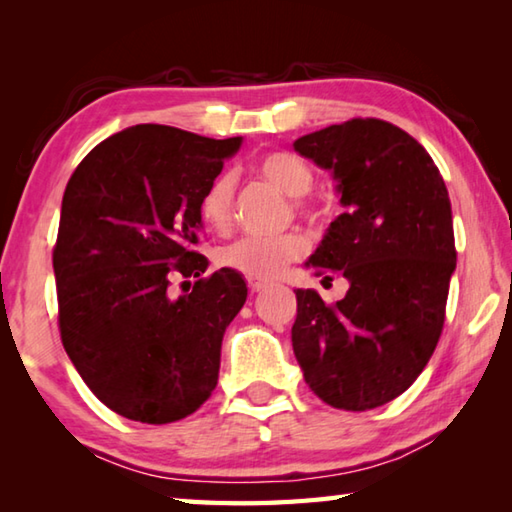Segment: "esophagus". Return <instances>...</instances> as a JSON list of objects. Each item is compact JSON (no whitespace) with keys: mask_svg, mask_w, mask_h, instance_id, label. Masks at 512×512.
Listing matches in <instances>:
<instances>
[{"mask_svg":"<svg viewBox=\"0 0 512 512\" xmlns=\"http://www.w3.org/2000/svg\"><path fill=\"white\" fill-rule=\"evenodd\" d=\"M248 287H250V291H253V293H259V291H264L268 287V282L253 280V277H248Z\"/></svg>","mask_w":512,"mask_h":512,"instance_id":"esophagus-1","label":"esophagus"}]
</instances>
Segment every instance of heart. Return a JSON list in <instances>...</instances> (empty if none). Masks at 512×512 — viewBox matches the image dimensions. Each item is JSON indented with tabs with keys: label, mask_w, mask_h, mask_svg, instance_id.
<instances>
[{
	"label": "heart",
	"mask_w": 512,
	"mask_h": 512,
	"mask_svg": "<svg viewBox=\"0 0 512 512\" xmlns=\"http://www.w3.org/2000/svg\"><path fill=\"white\" fill-rule=\"evenodd\" d=\"M257 173L291 198H302L314 189V171L307 162L284 151L257 160ZM237 180L232 173L216 176L201 198V219L214 230L230 223ZM307 253V239L298 232L282 237H241L219 248L216 262L253 280H273L284 268Z\"/></svg>",
	"instance_id": "1"
}]
</instances>
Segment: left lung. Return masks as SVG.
Returning <instances> with one entry per match:
<instances>
[{"instance_id": "left-lung-1", "label": "left lung", "mask_w": 512, "mask_h": 512, "mask_svg": "<svg viewBox=\"0 0 512 512\" xmlns=\"http://www.w3.org/2000/svg\"><path fill=\"white\" fill-rule=\"evenodd\" d=\"M327 169L345 212L307 266L341 273L345 298L298 289L293 354L325 404L368 411L402 395L427 366L456 268L452 203L431 155L381 119H350L298 137Z\"/></svg>"}]
</instances>
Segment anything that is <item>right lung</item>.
Wrapping results in <instances>:
<instances>
[{
  "label": "right lung",
  "instance_id": "obj_1",
  "mask_svg": "<svg viewBox=\"0 0 512 512\" xmlns=\"http://www.w3.org/2000/svg\"><path fill=\"white\" fill-rule=\"evenodd\" d=\"M241 137L131 126L94 146L69 178L54 248L67 357L128 420L167 424L212 395L225 327L248 287L221 268L171 299L170 277L201 276V198Z\"/></svg>",
  "mask_w": 512,
  "mask_h": 512
}]
</instances>
